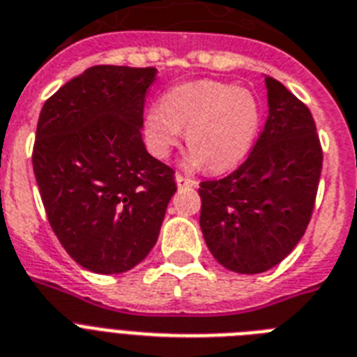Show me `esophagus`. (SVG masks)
<instances>
[{"label":"esophagus","instance_id":"34e87169","mask_svg":"<svg viewBox=\"0 0 357 357\" xmlns=\"http://www.w3.org/2000/svg\"><path fill=\"white\" fill-rule=\"evenodd\" d=\"M176 183H178L179 188H190L196 185L192 178H188V176H183V174H176Z\"/></svg>","mask_w":357,"mask_h":357}]
</instances>
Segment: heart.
<instances>
[{
  "label": "heart",
  "mask_w": 357,
  "mask_h": 357,
  "mask_svg": "<svg viewBox=\"0 0 357 357\" xmlns=\"http://www.w3.org/2000/svg\"><path fill=\"white\" fill-rule=\"evenodd\" d=\"M261 123L256 96L232 83H183L165 92L161 105L145 114V137L158 158H167L185 130L192 167L203 163L214 172L229 170L250 151Z\"/></svg>",
  "instance_id": "heart-1"
}]
</instances>
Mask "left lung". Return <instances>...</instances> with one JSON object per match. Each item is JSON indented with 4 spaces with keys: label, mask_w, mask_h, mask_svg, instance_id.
<instances>
[{
    "label": "left lung",
    "mask_w": 357,
    "mask_h": 357,
    "mask_svg": "<svg viewBox=\"0 0 357 357\" xmlns=\"http://www.w3.org/2000/svg\"><path fill=\"white\" fill-rule=\"evenodd\" d=\"M268 118L252 152L227 178L202 181L203 238L220 265L259 274L303 238L321 176L323 152L307 105L265 76Z\"/></svg>",
    "instance_id": "obj_1"
}]
</instances>
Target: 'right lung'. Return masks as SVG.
<instances>
[{"label":"right lung","instance_id":"1","mask_svg":"<svg viewBox=\"0 0 357 357\" xmlns=\"http://www.w3.org/2000/svg\"><path fill=\"white\" fill-rule=\"evenodd\" d=\"M154 67L98 65L70 79L41 109L32 167L54 234L96 274H121L158 241L176 192L174 170L142 137Z\"/></svg>","mask_w":357,"mask_h":357}]
</instances>
